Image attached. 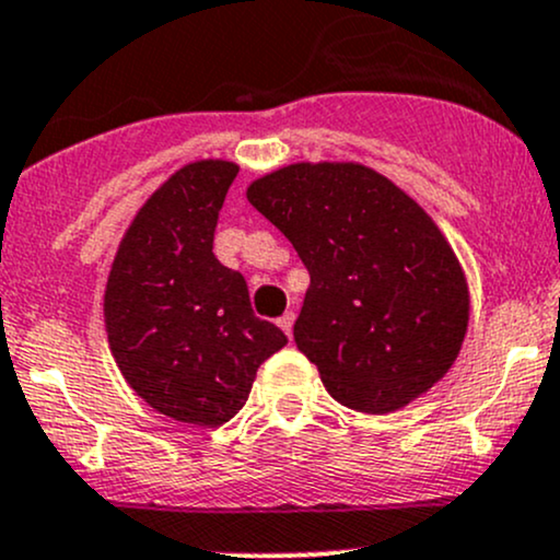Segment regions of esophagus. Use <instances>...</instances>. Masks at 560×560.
<instances>
[{
	"label": "esophagus",
	"instance_id": "34e87169",
	"mask_svg": "<svg viewBox=\"0 0 560 560\" xmlns=\"http://www.w3.org/2000/svg\"><path fill=\"white\" fill-rule=\"evenodd\" d=\"M279 327L287 331V337H292V327H294V311H287L284 316L279 318Z\"/></svg>",
	"mask_w": 560,
	"mask_h": 560
}]
</instances>
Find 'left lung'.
I'll list each match as a JSON object with an SVG mask.
<instances>
[{
	"label": "left lung",
	"mask_w": 560,
	"mask_h": 560,
	"mask_svg": "<svg viewBox=\"0 0 560 560\" xmlns=\"http://www.w3.org/2000/svg\"><path fill=\"white\" fill-rule=\"evenodd\" d=\"M308 268L294 342L342 407L388 415L433 388L468 331V284L439 225L364 164H290L247 188Z\"/></svg>",
	"instance_id": "left-lung-1"
}]
</instances>
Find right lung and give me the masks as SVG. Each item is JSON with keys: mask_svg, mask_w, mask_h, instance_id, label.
Listing matches in <instances>:
<instances>
[{"mask_svg": "<svg viewBox=\"0 0 560 560\" xmlns=\"http://www.w3.org/2000/svg\"><path fill=\"white\" fill-rule=\"evenodd\" d=\"M238 167L186 164L140 207L106 284V331L116 366L153 409L218 428L247 404L255 374L287 335L255 316L247 281L212 242Z\"/></svg>", "mask_w": 560, "mask_h": 560, "instance_id": "1", "label": "right lung"}]
</instances>
